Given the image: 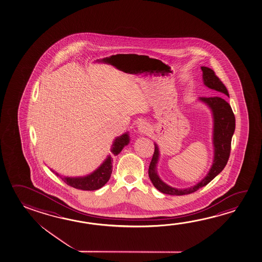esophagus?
<instances>
[{"label":"esophagus","instance_id":"34e87169","mask_svg":"<svg viewBox=\"0 0 262 262\" xmlns=\"http://www.w3.org/2000/svg\"><path fill=\"white\" fill-rule=\"evenodd\" d=\"M138 132L141 135H149L152 132V128L149 124L146 122H142L138 125Z\"/></svg>","mask_w":262,"mask_h":262}]
</instances>
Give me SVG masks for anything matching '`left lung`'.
<instances>
[{"instance_id": "obj_1", "label": "left lung", "mask_w": 262, "mask_h": 262, "mask_svg": "<svg viewBox=\"0 0 262 262\" xmlns=\"http://www.w3.org/2000/svg\"><path fill=\"white\" fill-rule=\"evenodd\" d=\"M201 69L203 71V81L206 87L229 96L226 86L223 84L222 81L214 74L213 70L207 67H201ZM199 102H203L208 107L213 116V160L212 166L206 176L193 186L185 189H177L169 186L160 179L158 174L157 167L160 160V148L157 143H154L155 151L149 165L148 176L156 189L162 193L170 195H184L192 193L199 190L200 188L207 185L209 182L216 177L226 167L230 155L231 140L235 128V116L232 108L226 100L217 96L201 97L199 98Z\"/></svg>"}]
</instances>
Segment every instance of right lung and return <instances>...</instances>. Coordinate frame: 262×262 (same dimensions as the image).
<instances>
[{
    "mask_svg": "<svg viewBox=\"0 0 262 262\" xmlns=\"http://www.w3.org/2000/svg\"><path fill=\"white\" fill-rule=\"evenodd\" d=\"M129 142H130V137H129L128 132L115 138L111 146L112 153L115 156L118 155L120 152L123 150L124 146L128 145ZM112 170H113V158L111 155L107 156L104 161L94 171L82 177H66V176L59 175L58 172L51 169L52 172L55 173L57 176H59V178H61L63 182H66L68 185L79 190H83V191H95L104 186V184L111 177Z\"/></svg>",
    "mask_w": 262,
    "mask_h": 262,
    "instance_id": "1",
    "label": "right lung"
}]
</instances>
